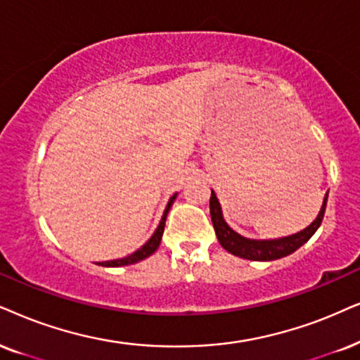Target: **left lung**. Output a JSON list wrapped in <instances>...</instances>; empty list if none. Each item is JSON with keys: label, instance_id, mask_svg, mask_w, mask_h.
Returning <instances> with one entry per match:
<instances>
[{"label": "left lung", "instance_id": "8db88e82", "mask_svg": "<svg viewBox=\"0 0 360 360\" xmlns=\"http://www.w3.org/2000/svg\"><path fill=\"white\" fill-rule=\"evenodd\" d=\"M327 194H329V191H327ZM327 194L324 195V202H322L319 214H317L316 219L306 229L279 239H249L236 233L233 227H229L224 216H222L219 199H217L216 193L211 189L209 209H211V219L217 240H219V244L227 252L234 254L238 257L249 259V261H276V259L289 256V254L297 251L301 245L306 244L312 238L314 233L319 229L327 206Z\"/></svg>", "mask_w": 360, "mask_h": 360}]
</instances>
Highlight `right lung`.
<instances>
[{"instance_id":"add662e5","label":"right lung","mask_w":360,"mask_h":360,"mask_svg":"<svg viewBox=\"0 0 360 360\" xmlns=\"http://www.w3.org/2000/svg\"><path fill=\"white\" fill-rule=\"evenodd\" d=\"M177 198V193L171 195L169 202H167V206L165 209V212H162V217H161V222H159L158 229L154 231V234L149 238V240L144 245H141L138 251L131 254V256H126L122 259H116V261H108V262H101L99 266H106V267H120V266H129V264H136L139 261H143V259H146L151 256V254L156 252V249L159 248V244H161V239H162V233H165V224H166V217H167V212H169V209L172 206V202L176 201Z\"/></svg>"}]
</instances>
